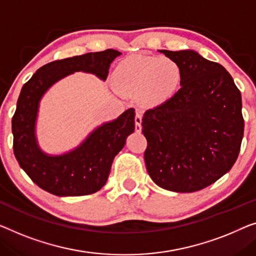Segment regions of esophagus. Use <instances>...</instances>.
<instances>
[{
    "instance_id": "obj_1",
    "label": "esophagus",
    "mask_w": 256,
    "mask_h": 256,
    "mask_svg": "<svg viewBox=\"0 0 256 256\" xmlns=\"http://www.w3.org/2000/svg\"><path fill=\"white\" fill-rule=\"evenodd\" d=\"M136 132H141V123H142V114L138 112L136 114Z\"/></svg>"
}]
</instances>
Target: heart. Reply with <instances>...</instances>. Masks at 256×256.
<instances>
[{
	"label": "heart",
	"instance_id": "heart-1",
	"mask_svg": "<svg viewBox=\"0 0 256 256\" xmlns=\"http://www.w3.org/2000/svg\"><path fill=\"white\" fill-rule=\"evenodd\" d=\"M182 68L170 57L132 55L120 60L114 71V82L120 94L134 96L146 106L171 100L182 84Z\"/></svg>",
	"mask_w": 256,
	"mask_h": 256
}]
</instances>
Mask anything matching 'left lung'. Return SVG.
Listing matches in <instances>:
<instances>
[{"label":"left lung","instance_id":"1","mask_svg":"<svg viewBox=\"0 0 256 256\" xmlns=\"http://www.w3.org/2000/svg\"><path fill=\"white\" fill-rule=\"evenodd\" d=\"M179 64L180 90L147 110L144 162L160 188L190 193L230 171L244 136L242 94L231 74L196 50H158Z\"/></svg>","mask_w":256,"mask_h":256}]
</instances>
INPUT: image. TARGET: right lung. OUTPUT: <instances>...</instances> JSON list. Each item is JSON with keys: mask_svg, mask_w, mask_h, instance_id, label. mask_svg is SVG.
Returning <instances> with one entry per match:
<instances>
[{"mask_svg": "<svg viewBox=\"0 0 256 256\" xmlns=\"http://www.w3.org/2000/svg\"><path fill=\"white\" fill-rule=\"evenodd\" d=\"M122 52H104L55 60L36 70L22 86L12 117L14 152L19 166L36 184L57 196H87L106 185L115 156L134 132V109L95 128L74 150L52 155L44 152L36 138L41 98L50 87L74 72H86L101 80Z\"/></svg>", "mask_w": 256, "mask_h": 256, "instance_id": "obj_1", "label": "right lung"}]
</instances>
